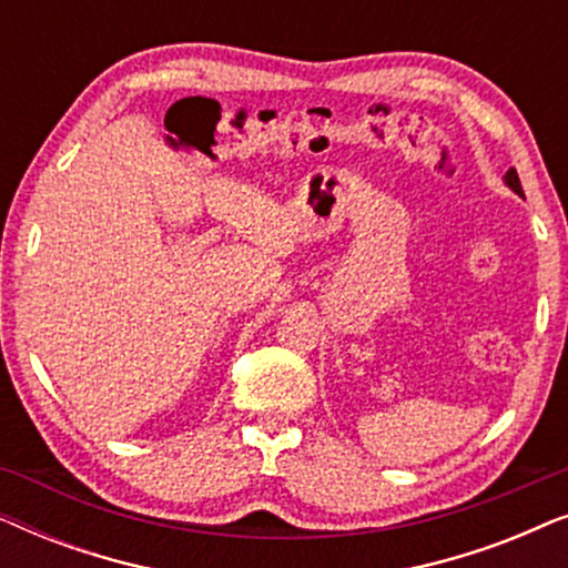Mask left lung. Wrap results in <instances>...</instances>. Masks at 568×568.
<instances>
[{"mask_svg": "<svg viewBox=\"0 0 568 568\" xmlns=\"http://www.w3.org/2000/svg\"><path fill=\"white\" fill-rule=\"evenodd\" d=\"M504 185H507V189L515 191L517 196H525V193H523V185H519V175H517V170H515V168H509L507 173H504Z\"/></svg>", "mask_w": 568, "mask_h": 568, "instance_id": "1", "label": "left lung"}]
</instances>
